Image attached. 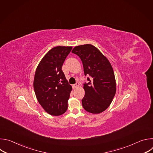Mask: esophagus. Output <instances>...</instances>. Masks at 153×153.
I'll list each match as a JSON object with an SVG mask.
<instances>
[{"mask_svg": "<svg viewBox=\"0 0 153 153\" xmlns=\"http://www.w3.org/2000/svg\"><path fill=\"white\" fill-rule=\"evenodd\" d=\"M79 85H80V84H79V83H76V84L73 85V89H76V88H78V87L79 86Z\"/></svg>", "mask_w": 153, "mask_h": 153, "instance_id": "esophagus-1", "label": "esophagus"}]
</instances>
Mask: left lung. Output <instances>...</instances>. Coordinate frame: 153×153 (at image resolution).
Listing matches in <instances>:
<instances>
[{
  "label": "left lung",
  "instance_id": "8db88e82",
  "mask_svg": "<svg viewBox=\"0 0 153 153\" xmlns=\"http://www.w3.org/2000/svg\"><path fill=\"white\" fill-rule=\"evenodd\" d=\"M81 59L85 75L90 76L89 82L83 88L85 96L82 100L85 110L99 114L111 103L116 92L114 73L108 59L91 44L75 47L72 51Z\"/></svg>",
  "mask_w": 153,
  "mask_h": 153
}]
</instances>
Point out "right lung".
<instances>
[{"mask_svg": "<svg viewBox=\"0 0 153 153\" xmlns=\"http://www.w3.org/2000/svg\"><path fill=\"white\" fill-rule=\"evenodd\" d=\"M72 47L57 46L42 59L34 78L36 98L48 114L57 116L66 112L72 86L62 70L63 63Z\"/></svg>", "mask_w": 153, "mask_h": 153, "instance_id": "obj_1", "label": "right lung"}]
</instances>
